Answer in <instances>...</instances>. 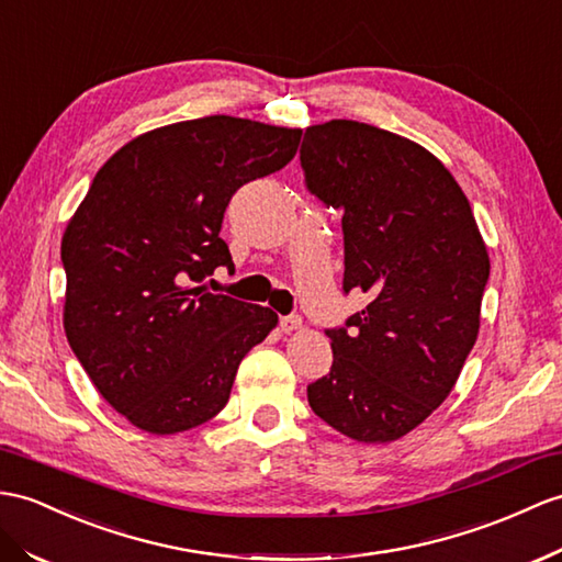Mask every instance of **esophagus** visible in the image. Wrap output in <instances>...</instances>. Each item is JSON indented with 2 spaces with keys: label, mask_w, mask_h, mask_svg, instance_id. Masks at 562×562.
Here are the masks:
<instances>
[{
  "label": "esophagus",
  "mask_w": 562,
  "mask_h": 562,
  "mask_svg": "<svg viewBox=\"0 0 562 562\" xmlns=\"http://www.w3.org/2000/svg\"><path fill=\"white\" fill-rule=\"evenodd\" d=\"M279 326L283 334H293V331H297V328H303V317H297V314H289V317H281Z\"/></svg>",
  "instance_id": "34e87169"
}]
</instances>
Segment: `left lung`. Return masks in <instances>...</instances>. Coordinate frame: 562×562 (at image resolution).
I'll return each instance as SVG.
<instances>
[{"mask_svg": "<svg viewBox=\"0 0 562 562\" xmlns=\"http://www.w3.org/2000/svg\"><path fill=\"white\" fill-rule=\"evenodd\" d=\"M307 188L344 210L346 293L364 310L331 328L314 415L352 441L391 443L453 391L482 322L488 252L470 200L429 149L350 119L307 126Z\"/></svg>", "mask_w": 562, "mask_h": 562, "instance_id": "obj_1", "label": "left lung"}]
</instances>
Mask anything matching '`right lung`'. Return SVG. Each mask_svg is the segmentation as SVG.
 Masks as SVG:
<instances>
[{
    "mask_svg": "<svg viewBox=\"0 0 562 562\" xmlns=\"http://www.w3.org/2000/svg\"><path fill=\"white\" fill-rule=\"evenodd\" d=\"M300 128L204 116L147 131L104 161L61 238L64 331L133 427L188 431L228 403L277 312L200 283L234 267L218 238L236 190L289 164Z\"/></svg>",
    "mask_w": 562,
    "mask_h": 562,
    "instance_id": "obj_1",
    "label": "right lung"
}]
</instances>
